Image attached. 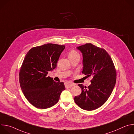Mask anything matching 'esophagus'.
<instances>
[{"instance_id":"1","label":"esophagus","mask_w":134,"mask_h":134,"mask_svg":"<svg viewBox=\"0 0 134 134\" xmlns=\"http://www.w3.org/2000/svg\"><path fill=\"white\" fill-rule=\"evenodd\" d=\"M74 85H75L74 84H73L72 83H70V82H66L65 83V87L66 88H70Z\"/></svg>"}]
</instances>
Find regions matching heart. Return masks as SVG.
<instances>
[{
	"label": "heart",
	"mask_w": 134,
	"mask_h": 134,
	"mask_svg": "<svg viewBox=\"0 0 134 134\" xmlns=\"http://www.w3.org/2000/svg\"><path fill=\"white\" fill-rule=\"evenodd\" d=\"M80 57V54L77 52H76L75 50L71 51L69 52V55H68L69 58H70V57Z\"/></svg>",
	"instance_id": "heart-1"
}]
</instances>
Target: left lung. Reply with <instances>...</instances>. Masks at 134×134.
<instances>
[{"mask_svg":"<svg viewBox=\"0 0 134 134\" xmlns=\"http://www.w3.org/2000/svg\"><path fill=\"white\" fill-rule=\"evenodd\" d=\"M83 55L82 73L91 76V84L87 87L78 85L81 94L74 101L82 109L91 111L101 107L108 99L115 86L116 71L112 60L103 49L91 43L77 47Z\"/></svg>","mask_w":134,"mask_h":134,"instance_id":"1","label":"left lung"}]
</instances>
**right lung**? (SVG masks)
Listing matches in <instances>:
<instances>
[{
    "instance_id": "right-lung-1",
    "label": "right lung",
    "mask_w": 134,
    "mask_h": 134,
    "mask_svg": "<svg viewBox=\"0 0 134 134\" xmlns=\"http://www.w3.org/2000/svg\"><path fill=\"white\" fill-rule=\"evenodd\" d=\"M65 46L47 43L31 49L26 54L19 74V81L25 97L39 109L50 108L58 102L65 90L63 82H55L48 76L57 67Z\"/></svg>"
}]
</instances>
